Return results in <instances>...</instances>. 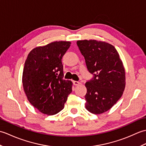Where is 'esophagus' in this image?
<instances>
[{"label":"esophagus","instance_id":"esophagus-1","mask_svg":"<svg viewBox=\"0 0 146 146\" xmlns=\"http://www.w3.org/2000/svg\"><path fill=\"white\" fill-rule=\"evenodd\" d=\"M73 83L74 85H75V86H78L80 84V83L79 82H77V81H73Z\"/></svg>","mask_w":146,"mask_h":146}]
</instances>
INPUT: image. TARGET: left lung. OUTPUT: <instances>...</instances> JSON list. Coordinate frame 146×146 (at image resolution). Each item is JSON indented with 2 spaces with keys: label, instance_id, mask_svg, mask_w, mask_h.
<instances>
[{
  "label": "left lung",
  "instance_id": "left-lung-1",
  "mask_svg": "<svg viewBox=\"0 0 146 146\" xmlns=\"http://www.w3.org/2000/svg\"><path fill=\"white\" fill-rule=\"evenodd\" d=\"M76 44L94 77L85 83V108L94 114L105 112L119 100L125 86V72L119 52L109 43L79 40Z\"/></svg>",
  "mask_w": 146,
  "mask_h": 146
}]
</instances>
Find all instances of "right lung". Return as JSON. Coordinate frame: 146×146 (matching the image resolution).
I'll use <instances>...</instances> for the list:
<instances>
[{
	"label": "right lung",
	"mask_w": 146,
	"mask_h": 146,
	"mask_svg": "<svg viewBox=\"0 0 146 146\" xmlns=\"http://www.w3.org/2000/svg\"><path fill=\"white\" fill-rule=\"evenodd\" d=\"M70 41H55L30 51L24 64L23 85L27 100L41 113L49 115L63 109L73 83L63 79L62 58Z\"/></svg>",
	"instance_id": "obj_1"
}]
</instances>
